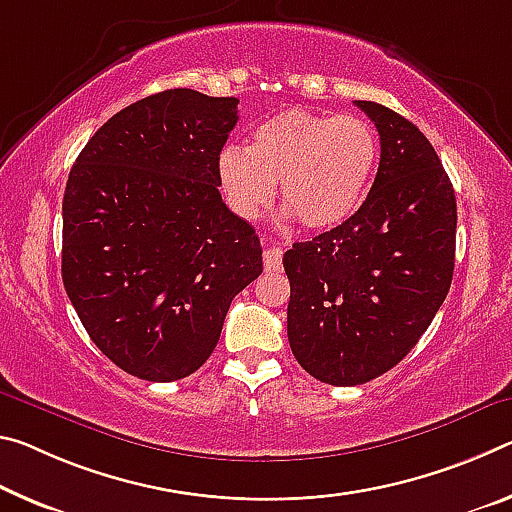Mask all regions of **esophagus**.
I'll return each mask as SVG.
<instances>
[{
	"instance_id": "esophagus-1",
	"label": "esophagus",
	"mask_w": 512,
	"mask_h": 512,
	"mask_svg": "<svg viewBox=\"0 0 512 512\" xmlns=\"http://www.w3.org/2000/svg\"><path fill=\"white\" fill-rule=\"evenodd\" d=\"M264 269L266 271H280L282 269V250L280 248H266L264 250Z\"/></svg>"
}]
</instances>
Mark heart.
Returning <instances> with one entry per match:
<instances>
[{
    "instance_id": "heart-1",
    "label": "heart",
    "mask_w": 512,
    "mask_h": 512,
    "mask_svg": "<svg viewBox=\"0 0 512 512\" xmlns=\"http://www.w3.org/2000/svg\"><path fill=\"white\" fill-rule=\"evenodd\" d=\"M378 152L369 120L287 109L255 129L248 150L227 145L218 154V180L227 205L246 221L271 205L278 184L289 216L307 230H330L362 207Z\"/></svg>"
}]
</instances>
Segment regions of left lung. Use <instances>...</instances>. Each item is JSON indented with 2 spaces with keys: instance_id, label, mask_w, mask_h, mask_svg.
Returning <instances> with one entry per match:
<instances>
[{
  "instance_id": "8db88e82",
  "label": "left lung",
  "mask_w": 512,
  "mask_h": 512,
  "mask_svg": "<svg viewBox=\"0 0 512 512\" xmlns=\"http://www.w3.org/2000/svg\"><path fill=\"white\" fill-rule=\"evenodd\" d=\"M380 134V164L346 223L282 257L287 337L310 376L351 387L408 355L449 294L456 193L433 145L408 118L355 100Z\"/></svg>"
}]
</instances>
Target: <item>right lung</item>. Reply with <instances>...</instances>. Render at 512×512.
Masks as SVG:
<instances>
[{
    "mask_svg": "<svg viewBox=\"0 0 512 512\" xmlns=\"http://www.w3.org/2000/svg\"><path fill=\"white\" fill-rule=\"evenodd\" d=\"M237 97L191 88L129 104L79 152L63 193V285L93 344L132 376L198 371L232 298L262 273L253 225L221 198Z\"/></svg>",
    "mask_w": 512,
    "mask_h": 512,
    "instance_id": "obj_1",
    "label": "right lung"
}]
</instances>
